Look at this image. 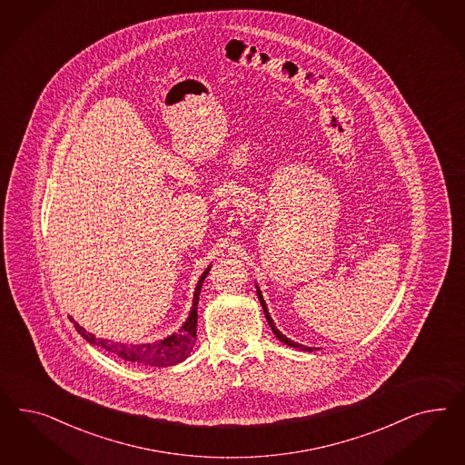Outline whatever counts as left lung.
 <instances>
[{
	"mask_svg": "<svg viewBox=\"0 0 465 465\" xmlns=\"http://www.w3.org/2000/svg\"><path fill=\"white\" fill-rule=\"evenodd\" d=\"M255 288H257V296H259V302H261V305H262V310H264V315H266V321H268L269 327L272 329V332L276 334V338L280 339L282 342L284 344H288V346H292V348H298V350H302V351H313V348H307V346H303V344H298L295 341H292V339L286 338L284 334H282V331L276 327V324L272 322V319H271V315H269L268 305H266V302H264V298H262V293H261V290H259V286L255 284Z\"/></svg>",
	"mask_w": 465,
	"mask_h": 465,
	"instance_id": "obj_1",
	"label": "left lung"
}]
</instances>
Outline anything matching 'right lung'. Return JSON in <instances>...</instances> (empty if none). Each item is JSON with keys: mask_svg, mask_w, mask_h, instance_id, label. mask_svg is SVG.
I'll list each match as a JSON object with an SVG mask.
<instances>
[{"mask_svg": "<svg viewBox=\"0 0 465 465\" xmlns=\"http://www.w3.org/2000/svg\"><path fill=\"white\" fill-rule=\"evenodd\" d=\"M212 268V266H210ZM210 268L204 269V272L201 274L199 282L196 284V292L193 298V307L191 313L187 317V321L183 322V327L179 329V332H173L169 338L156 341L152 344H124V342H114L109 339H97L94 334L86 332L82 325L76 324L73 319L71 322L74 324V329L84 336L90 344L100 346L105 351L113 352L115 356L131 361V363H138L144 366H172L177 365L183 361L194 348L196 342V327H197V303H199V293H201V286L204 278L208 276Z\"/></svg>", "mask_w": 465, "mask_h": 465, "instance_id": "1", "label": "right lung"}]
</instances>
